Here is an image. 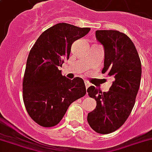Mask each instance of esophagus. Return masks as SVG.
<instances>
[{
    "mask_svg": "<svg viewBox=\"0 0 152 152\" xmlns=\"http://www.w3.org/2000/svg\"><path fill=\"white\" fill-rule=\"evenodd\" d=\"M84 83H85V86H86V88H88L90 85H91V83L88 80H85L84 81Z\"/></svg>",
    "mask_w": 152,
    "mask_h": 152,
    "instance_id": "34e87169",
    "label": "esophagus"
}]
</instances>
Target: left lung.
<instances>
[{"label": "left lung", "mask_w": 152, "mask_h": 152, "mask_svg": "<svg viewBox=\"0 0 152 152\" xmlns=\"http://www.w3.org/2000/svg\"><path fill=\"white\" fill-rule=\"evenodd\" d=\"M97 40L104 48L102 73L113 76L109 91L89 87L88 96L96 107L88 114L90 127L99 134H109L125 123L135 105L141 80V61L130 38L115 30H97Z\"/></svg>", "instance_id": "obj_1"}]
</instances>
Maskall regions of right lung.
<instances>
[{
	"label": "right lung",
	"mask_w": 152,
	"mask_h": 152,
	"mask_svg": "<svg viewBox=\"0 0 152 152\" xmlns=\"http://www.w3.org/2000/svg\"><path fill=\"white\" fill-rule=\"evenodd\" d=\"M90 29L59 23L45 30L31 48L23 80V100L28 114L40 126L58 124L69 105L86 94L83 79L66 78L59 68L68 60L72 43Z\"/></svg>",
	"instance_id": "right-lung-1"
}]
</instances>
